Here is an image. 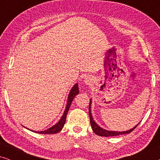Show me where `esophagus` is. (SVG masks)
Instances as JSON below:
<instances>
[{
    "mask_svg": "<svg viewBox=\"0 0 160 160\" xmlns=\"http://www.w3.org/2000/svg\"><path fill=\"white\" fill-rule=\"evenodd\" d=\"M93 80H94V79L92 78V76H87L84 79V82L87 85V86H91L93 82Z\"/></svg>",
    "mask_w": 160,
    "mask_h": 160,
    "instance_id": "1",
    "label": "esophagus"
}]
</instances>
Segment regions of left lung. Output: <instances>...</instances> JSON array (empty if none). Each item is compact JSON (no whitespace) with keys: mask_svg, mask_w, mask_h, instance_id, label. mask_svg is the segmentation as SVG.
I'll return each mask as SVG.
<instances>
[{"mask_svg":"<svg viewBox=\"0 0 160 160\" xmlns=\"http://www.w3.org/2000/svg\"><path fill=\"white\" fill-rule=\"evenodd\" d=\"M91 105H92V99L90 100L89 102V111H88V113H89V117H90V122H91V126H92V128L94 132L96 134L99 135V136L101 137H114V136H117V135H122V134H130V133L133 130H134L136 128V127L139 124H137L136 126H134V128H132L130 130L125 131H108L106 130V129H103L101 128L100 125H98L95 122V121L93 119L92 112H91Z\"/></svg>","mask_w":160,"mask_h":160,"instance_id":"left-lung-1","label":"left lung"}]
</instances>
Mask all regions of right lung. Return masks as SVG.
<instances>
[{
  "label": "right lung",
  "mask_w": 160,
  "mask_h": 160,
  "mask_svg": "<svg viewBox=\"0 0 160 160\" xmlns=\"http://www.w3.org/2000/svg\"><path fill=\"white\" fill-rule=\"evenodd\" d=\"M79 93V88H78V84L76 83L74 84V86L72 87V89H71L69 94H68L67 102H66V106L65 108V111H64L63 114L60 118V120L58 121V122L56 123L55 125H54L53 126H52L51 128H49L47 130L45 131H34V132L38 133V134H57V133L60 132V131L62 130V128H63L64 124L66 122V116H67L68 112L69 110V108L72 105V101H73L74 97L76 96L77 94H78Z\"/></svg>",
  "instance_id": "obj_1"
}]
</instances>
